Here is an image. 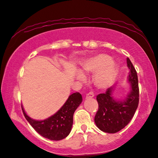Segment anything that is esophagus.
Wrapping results in <instances>:
<instances>
[{
  "label": "esophagus",
  "instance_id": "esophagus-1",
  "mask_svg": "<svg viewBox=\"0 0 158 158\" xmlns=\"http://www.w3.org/2000/svg\"><path fill=\"white\" fill-rule=\"evenodd\" d=\"M94 96V94L93 92H89L86 94L85 98H92Z\"/></svg>",
  "mask_w": 158,
  "mask_h": 158
}]
</instances>
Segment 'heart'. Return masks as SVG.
Wrapping results in <instances>:
<instances>
[{"label":"heart","instance_id":"heart-1","mask_svg":"<svg viewBox=\"0 0 158 158\" xmlns=\"http://www.w3.org/2000/svg\"><path fill=\"white\" fill-rule=\"evenodd\" d=\"M116 64L106 54H98L89 59L77 74L79 79H83V75L95 72L93 75V82L99 88H106L112 82L115 73Z\"/></svg>","mask_w":158,"mask_h":158}]
</instances>
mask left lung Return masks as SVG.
<instances>
[{"label": "left lung", "mask_w": 158, "mask_h": 158, "mask_svg": "<svg viewBox=\"0 0 158 158\" xmlns=\"http://www.w3.org/2000/svg\"><path fill=\"white\" fill-rule=\"evenodd\" d=\"M127 65L130 70L127 81L131 89L126 98L117 100L113 97L115 86L106 89L105 94L96 96L98 103L94 122L98 128L107 133H116L129 123L139 105V89L137 73L130 60L127 58Z\"/></svg>", "instance_id": "left-lung-1"}]
</instances>
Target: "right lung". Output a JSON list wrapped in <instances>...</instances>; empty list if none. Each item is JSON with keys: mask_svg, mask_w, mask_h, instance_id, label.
<instances>
[{"mask_svg": "<svg viewBox=\"0 0 158 158\" xmlns=\"http://www.w3.org/2000/svg\"><path fill=\"white\" fill-rule=\"evenodd\" d=\"M82 102L81 94L75 92L70 95L64 105L54 115L44 120H35L26 113L22 106L25 118L36 132L42 136L52 140L66 138L72 129L73 114Z\"/></svg>", "mask_w": 158, "mask_h": 158, "instance_id": "add662e5", "label": "right lung"}]
</instances>
